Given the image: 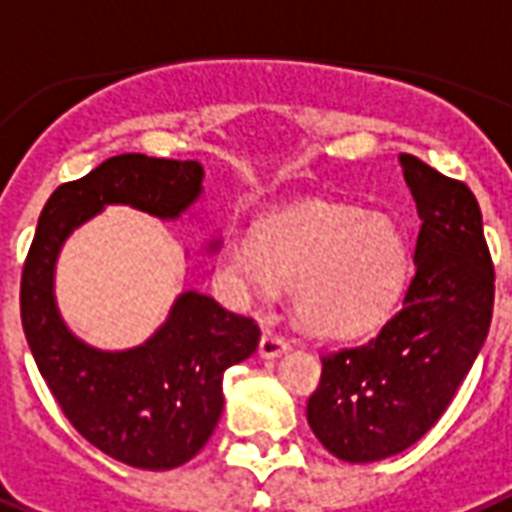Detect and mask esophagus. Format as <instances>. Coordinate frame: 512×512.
Segmentation results:
<instances>
[{"instance_id": "34e87169", "label": "esophagus", "mask_w": 512, "mask_h": 512, "mask_svg": "<svg viewBox=\"0 0 512 512\" xmlns=\"http://www.w3.org/2000/svg\"><path fill=\"white\" fill-rule=\"evenodd\" d=\"M288 350V339H283L280 334H275V331H264L261 334V342H259V355L261 358H280L283 352Z\"/></svg>"}]
</instances>
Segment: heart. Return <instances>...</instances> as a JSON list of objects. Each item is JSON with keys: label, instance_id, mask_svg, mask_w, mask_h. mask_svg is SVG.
Instances as JSON below:
<instances>
[{"label": "heart", "instance_id": "heart-1", "mask_svg": "<svg viewBox=\"0 0 512 512\" xmlns=\"http://www.w3.org/2000/svg\"><path fill=\"white\" fill-rule=\"evenodd\" d=\"M221 277L240 299H275L293 288L301 326L326 339L374 334L403 299L414 253L387 216L358 208H304L269 221L261 235L232 232Z\"/></svg>", "mask_w": 512, "mask_h": 512}]
</instances>
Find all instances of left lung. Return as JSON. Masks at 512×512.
<instances>
[{
  "label": "left lung",
  "instance_id": "obj_1",
  "mask_svg": "<svg viewBox=\"0 0 512 512\" xmlns=\"http://www.w3.org/2000/svg\"><path fill=\"white\" fill-rule=\"evenodd\" d=\"M422 219L414 277L371 342L323 355L307 422L344 462L395 457L441 419L473 368L494 310L481 208L462 181L400 154Z\"/></svg>",
  "mask_w": 512,
  "mask_h": 512
}]
</instances>
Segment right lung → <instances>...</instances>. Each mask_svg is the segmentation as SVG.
Listing matches in <instances>:
<instances>
[{
    "instance_id": "right-lung-1",
    "label": "right lung",
    "mask_w": 512,
    "mask_h": 512,
    "mask_svg": "<svg viewBox=\"0 0 512 512\" xmlns=\"http://www.w3.org/2000/svg\"><path fill=\"white\" fill-rule=\"evenodd\" d=\"M197 160L120 154L61 184L39 216L21 277V320L42 379L77 433L117 462L170 470L208 443L224 408V371L251 358L261 331L219 301L184 291L144 344L98 350L63 323L55 261L63 243L106 205L178 219L202 194ZM213 240L211 251H219Z\"/></svg>"
}]
</instances>
